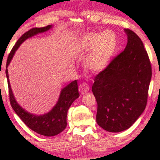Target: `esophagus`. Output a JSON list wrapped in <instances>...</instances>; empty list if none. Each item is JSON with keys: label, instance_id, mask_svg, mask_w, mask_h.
<instances>
[{"label": "esophagus", "instance_id": "obj_1", "mask_svg": "<svg viewBox=\"0 0 160 160\" xmlns=\"http://www.w3.org/2000/svg\"><path fill=\"white\" fill-rule=\"evenodd\" d=\"M78 90H79L80 92L84 94L87 92L89 91V86L87 85L86 83H82L78 87Z\"/></svg>", "mask_w": 160, "mask_h": 160}]
</instances>
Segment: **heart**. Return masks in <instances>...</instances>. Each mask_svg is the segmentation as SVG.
<instances>
[{
	"instance_id": "b5f03b06",
	"label": "heart",
	"mask_w": 160,
	"mask_h": 160,
	"mask_svg": "<svg viewBox=\"0 0 160 160\" xmlns=\"http://www.w3.org/2000/svg\"><path fill=\"white\" fill-rule=\"evenodd\" d=\"M118 39L113 31L89 32L76 41L73 54L82 58L89 52L84 61V66L89 73H98L110 63L117 48Z\"/></svg>"
}]
</instances>
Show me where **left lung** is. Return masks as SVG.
Returning <instances> with one entry per match:
<instances>
[{
  "label": "left lung",
  "instance_id": "obj_1",
  "mask_svg": "<svg viewBox=\"0 0 160 160\" xmlns=\"http://www.w3.org/2000/svg\"><path fill=\"white\" fill-rule=\"evenodd\" d=\"M128 43L95 78L92 87L98 103L96 121L111 132L130 128L147 103L152 67L143 43L136 33L124 29Z\"/></svg>",
  "mask_w": 160,
  "mask_h": 160
}]
</instances>
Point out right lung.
<instances>
[{
	"instance_id": "add662e5",
	"label": "right lung",
	"mask_w": 160,
	"mask_h": 160,
	"mask_svg": "<svg viewBox=\"0 0 160 160\" xmlns=\"http://www.w3.org/2000/svg\"><path fill=\"white\" fill-rule=\"evenodd\" d=\"M52 28V25L43 28H34L24 33L18 39L16 44L12 48V51L8 57L6 68L8 92H9L10 103L12 108L14 109L17 116L22 119V121L28 128L31 129L34 132L38 133V134L47 137L54 136V135H58L59 133L62 132L66 128L68 111L70 106H71L74 100L79 97L77 80L73 81L62 89L58 102L51 111L43 115H36L28 112L27 111H25L17 103L14 94H13L12 87H11L7 68L14 55L15 52L18 49L19 46L26 39L31 38L33 36H36L37 34L41 33V32L47 31Z\"/></svg>"
}]
</instances>
